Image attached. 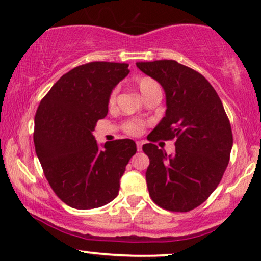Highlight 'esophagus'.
<instances>
[{
  "mask_svg": "<svg viewBox=\"0 0 261 261\" xmlns=\"http://www.w3.org/2000/svg\"><path fill=\"white\" fill-rule=\"evenodd\" d=\"M142 145H143V143L141 142V141H137V142H136V146H137V151H141V149H142Z\"/></svg>",
  "mask_w": 261,
  "mask_h": 261,
  "instance_id": "esophagus-1",
  "label": "esophagus"
}]
</instances>
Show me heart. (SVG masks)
<instances>
[{
  "instance_id": "b5f03b06",
  "label": "heart",
  "mask_w": 261,
  "mask_h": 261,
  "mask_svg": "<svg viewBox=\"0 0 261 261\" xmlns=\"http://www.w3.org/2000/svg\"><path fill=\"white\" fill-rule=\"evenodd\" d=\"M136 86L145 99H147V98L151 97V95L160 94L161 93V87L158 85V82L155 80L151 79V77H147V76L140 77V79L136 80ZM116 94H118V91H116V89H113L112 93H110L109 98H108V106L110 108L115 106ZM142 127H143L142 121L130 120L124 124L125 133L128 135H139L141 131H142Z\"/></svg>"
}]
</instances>
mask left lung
Returning a JSON list of instances; mask_svg holds the SVG:
<instances>
[{"label": "left lung", "instance_id": "left-lung-1", "mask_svg": "<svg viewBox=\"0 0 261 261\" xmlns=\"http://www.w3.org/2000/svg\"><path fill=\"white\" fill-rule=\"evenodd\" d=\"M166 92V115L143 145L146 181L155 205L188 212L207 200L222 179L232 151V128L220 97L202 74L174 60L137 62ZM176 139L167 156L152 142Z\"/></svg>", "mask_w": 261, "mask_h": 261}]
</instances>
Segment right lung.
Here are the masks:
<instances>
[{"label": "right lung", "instance_id": "right-lung-1", "mask_svg": "<svg viewBox=\"0 0 261 261\" xmlns=\"http://www.w3.org/2000/svg\"><path fill=\"white\" fill-rule=\"evenodd\" d=\"M128 65L95 61L65 73L41 99L35 114V152L45 178L66 205L88 210L118 196L120 179L136 143L110 141L99 148L93 136L108 114V98Z\"/></svg>", "mask_w": 261, "mask_h": 261}]
</instances>
